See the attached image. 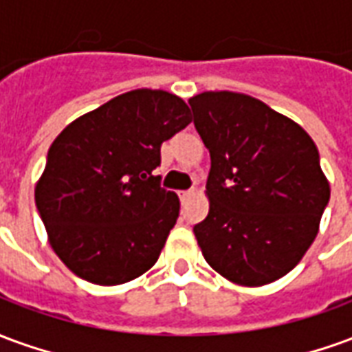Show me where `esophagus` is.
<instances>
[{
    "instance_id": "esophagus-1",
    "label": "esophagus",
    "mask_w": 352,
    "mask_h": 352,
    "mask_svg": "<svg viewBox=\"0 0 352 352\" xmlns=\"http://www.w3.org/2000/svg\"><path fill=\"white\" fill-rule=\"evenodd\" d=\"M194 196H196V192H194V190L181 192V194H179V198H181V201H183V204H186V201L194 198Z\"/></svg>"
}]
</instances>
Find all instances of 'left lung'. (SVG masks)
I'll list each match as a JSON object with an SVG mask.
<instances>
[{"label":"left lung","mask_w":352,"mask_h":352,"mask_svg":"<svg viewBox=\"0 0 352 352\" xmlns=\"http://www.w3.org/2000/svg\"><path fill=\"white\" fill-rule=\"evenodd\" d=\"M188 103L211 156L209 213L194 226L201 254L230 283L270 285L303 258L328 206L317 145L247 94L201 92Z\"/></svg>","instance_id":"obj_1"}]
</instances>
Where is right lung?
<instances>
[{
    "label": "right lung",
    "instance_id": "obj_1",
    "mask_svg": "<svg viewBox=\"0 0 352 352\" xmlns=\"http://www.w3.org/2000/svg\"><path fill=\"white\" fill-rule=\"evenodd\" d=\"M190 122L179 96L139 88L60 131L35 183V206L69 272L113 287L156 264L181 204L156 184L153 171L162 143Z\"/></svg>",
    "mask_w": 352,
    "mask_h": 352
}]
</instances>
